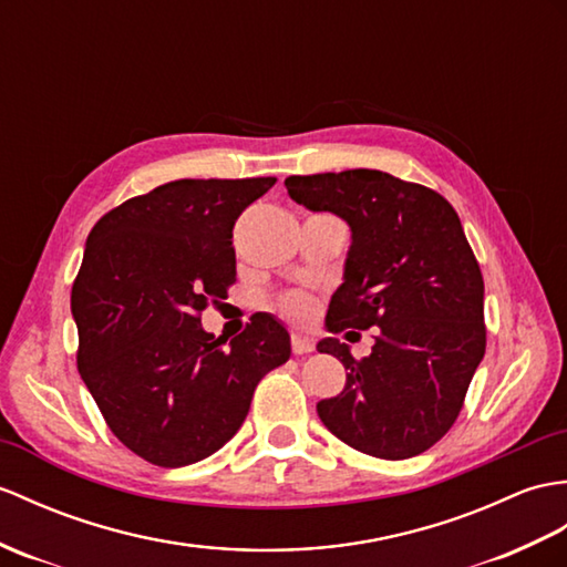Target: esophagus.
Returning a JSON list of instances; mask_svg holds the SVG:
<instances>
[{"label":"esophagus","mask_w":567,"mask_h":567,"mask_svg":"<svg viewBox=\"0 0 567 567\" xmlns=\"http://www.w3.org/2000/svg\"><path fill=\"white\" fill-rule=\"evenodd\" d=\"M313 338L311 336H305V333H295L292 336V352L295 354H307L313 350Z\"/></svg>","instance_id":"obj_1"}]
</instances>
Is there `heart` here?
<instances>
[{
    "instance_id": "heart-1",
    "label": "heart",
    "mask_w": 567,
    "mask_h": 567,
    "mask_svg": "<svg viewBox=\"0 0 567 567\" xmlns=\"http://www.w3.org/2000/svg\"><path fill=\"white\" fill-rule=\"evenodd\" d=\"M280 311L292 321H309L313 313V299L305 292H287L280 297Z\"/></svg>"
}]
</instances>
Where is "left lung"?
<instances>
[{"mask_svg":"<svg viewBox=\"0 0 567 567\" xmlns=\"http://www.w3.org/2000/svg\"><path fill=\"white\" fill-rule=\"evenodd\" d=\"M285 186L352 234L326 328H377L362 360L338 338L316 346L348 370L346 389L316 403L321 423L377 458L423 454L454 425L485 354L483 275L458 215L440 193L374 168L289 176Z\"/></svg>","mask_w":567,"mask_h":567,"instance_id":"obj_1","label":"left lung"}]
</instances>
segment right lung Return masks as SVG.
Wrapping results in <instances>:
<instances>
[{
	"mask_svg": "<svg viewBox=\"0 0 567 567\" xmlns=\"http://www.w3.org/2000/svg\"><path fill=\"white\" fill-rule=\"evenodd\" d=\"M275 178H181L91 229L72 287L76 364L113 434L144 462H200L244 425L258 381L289 360L272 313L215 338L200 311L236 282L231 229Z\"/></svg>",
	"mask_w": 567,
	"mask_h": 567,
	"instance_id": "obj_1",
	"label": "right lung"
}]
</instances>
